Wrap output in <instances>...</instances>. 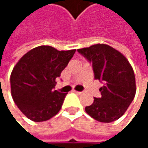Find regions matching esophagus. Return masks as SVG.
I'll return each instance as SVG.
<instances>
[{"instance_id":"obj_1","label":"esophagus","mask_w":148,"mask_h":148,"mask_svg":"<svg viewBox=\"0 0 148 148\" xmlns=\"http://www.w3.org/2000/svg\"><path fill=\"white\" fill-rule=\"evenodd\" d=\"M74 92H75V93H77V94H79V95L83 93L82 92H79V91H75V90H74Z\"/></svg>"}]
</instances>
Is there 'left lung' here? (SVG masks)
<instances>
[{
  "label": "left lung",
  "mask_w": 148,
  "mask_h": 148,
  "mask_svg": "<svg viewBox=\"0 0 148 148\" xmlns=\"http://www.w3.org/2000/svg\"><path fill=\"white\" fill-rule=\"evenodd\" d=\"M78 52L92 62L94 79L102 80L100 98L85 108L86 112L101 123L119 119L133 101L135 92V77L128 59L111 46L97 44L79 49Z\"/></svg>",
  "instance_id": "8db88e82"
}]
</instances>
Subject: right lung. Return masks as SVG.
I'll return each mask as SVG.
<instances>
[{"label":"right lung","mask_w":148,"mask_h":148,"mask_svg":"<svg viewBox=\"0 0 148 148\" xmlns=\"http://www.w3.org/2000/svg\"><path fill=\"white\" fill-rule=\"evenodd\" d=\"M76 49L57 50L38 46L16 63L11 76V93L21 112L30 120L44 122L56 116L67 92L54 90L56 79L67 67Z\"/></svg>","instance_id":"right-lung-1"}]
</instances>
